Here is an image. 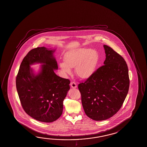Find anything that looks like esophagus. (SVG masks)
<instances>
[{
    "instance_id": "obj_1",
    "label": "esophagus",
    "mask_w": 147,
    "mask_h": 147,
    "mask_svg": "<svg viewBox=\"0 0 147 147\" xmlns=\"http://www.w3.org/2000/svg\"><path fill=\"white\" fill-rule=\"evenodd\" d=\"M70 86H71V87L72 88H77V84H76L75 82H71V83H70Z\"/></svg>"
}]
</instances>
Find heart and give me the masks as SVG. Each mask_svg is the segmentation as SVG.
Listing matches in <instances>:
<instances>
[{
	"label": "heart",
	"mask_w": 147,
	"mask_h": 147,
	"mask_svg": "<svg viewBox=\"0 0 147 147\" xmlns=\"http://www.w3.org/2000/svg\"><path fill=\"white\" fill-rule=\"evenodd\" d=\"M64 61L59 63V67L65 74H70L75 68L76 75L82 79L90 78L94 73L99 60L98 52L93 49L78 48L67 52Z\"/></svg>",
	"instance_id": "obj_1"
}]
</instances>
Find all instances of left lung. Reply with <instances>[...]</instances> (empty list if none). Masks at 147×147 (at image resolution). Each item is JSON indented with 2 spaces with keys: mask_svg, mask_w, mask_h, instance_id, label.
Returning <instances> with one entry per match:
<instances>
[{
  "mask_svg": "<svg viewBox=\"0 0 147 147\" xmlns=\"http://www.w3.org/2000/svg\"><path fill=\"white\" fill-rule=\"evenodd\" d=\"M104 65L78 85L85 113L95 121L108 119L122 106L128 93L129 70L122 57L106 45Z\"/></svg>",
  "mask_w": 147,
  "mask_h": 147,
  "instance_id": "obj_1",
  "label": "left lung"
}]
</instances>
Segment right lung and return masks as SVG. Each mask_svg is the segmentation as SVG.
<instances>
[{
	"instance_id": "right-lung-1",
	"label": "right lung",
	"mask_w": 147,
	"mask_h": 147,
	"mask_svg": "<svg viewBox=\"0 0 147 147\" xmlns=\"http://www.w3.org/2000/svg\"><path fill=\"white\" fill-rule=\"evenodd\" d=\"M55 49L38 47L24 57L18 72L16 85L21 104L28 115L38 121L50 123L58 119L63 101L70 89V81L59 77L54 56ZM39 63L36 73L30 65Z\"/></svg>"
}]
</instances>
